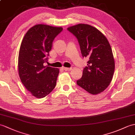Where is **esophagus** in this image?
<instances>
[{
  "label": "esophagus",
  "instance_id": "obj_1",
  "mask_svg": "<svg viewBox=\"0 0 135 135\" xmlns=\"http://www.w3.org/2000/svg\"><path fill=\"white\" fill-rule=\"evenodd\" d=\"M62 69L65 71H70L72 70V68H67V67H62Z\"/></svg>",
  "mask_w": 135,
  "mask_h": 135
}]
</instances>
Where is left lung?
Returning a JSON list of instances; mask_svg holds the SVG:
<instances>
[{"label": "left lung", "instance_id": "left-lung-1", "mask_svg": "<svg viewBox=\"0 0 135 135\" xmlns=\"http://www.w3.org/2000/svg\"><path fill=\"white\" fill-rule=\"evenodd\" d=\"M67 30L77 38L82 57L89 59L77 84L93 95L103 91L112 81L115 65L107 38L95 27L87 24H78Z\"/></svg>", "mask_w": 135, "mask_h": 135}]
</instances>
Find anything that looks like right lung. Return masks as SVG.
<instances>
[{"label": "right lung", "instance_id": "obj_1", "mask_svg": "<svg viewBox=\"0 0 135 135\" xmlns=\"http://www.w3.org/2000/svg\"><path fill=\"white\" fill-rule=\"evenodd\" d=\"M61 27L36 25L25 34L18 56V72L22 83L37 98L46 97L54 89L59 74L57 68L44 66L53 41Z\"/></svg>", "mask_w": 135, "mask_h": 135}]
</instances>
